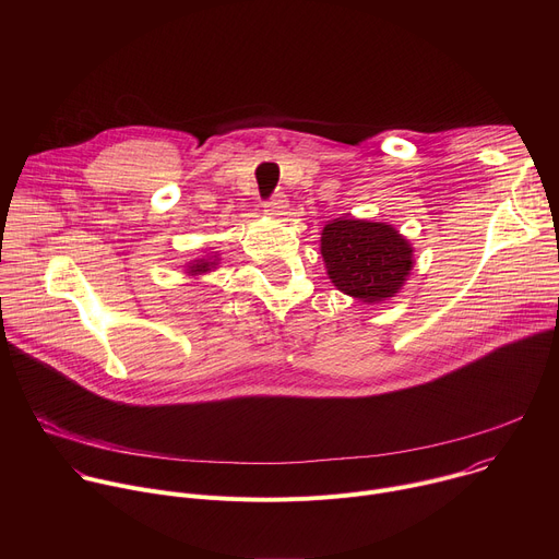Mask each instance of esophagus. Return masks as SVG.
Listing matches in <instances>:
<instances>
[{"instance_id": "obj_1", "label": "esophagus", "mask_w": 559, "mask_h": 559, "mask_svg": "<svg viewBox=\"0 0 559 559\" xmlns=\"http://www.w3.org/2000/svg\"><path fill=\"white\" fill-rule=\"evenodd\" d=\"M287 197L283 194V192H278V194H272L263 205H265V212L267 214H272V216H281V214H285V207H287Z\"/></svg>"}]
</instances>
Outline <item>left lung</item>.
<instances>
[{"instance_id":"obj_1","label":"left lung","mask_w":559,"mask_h":559,"mask_svg":"<svg viewBox=\"0 0 559 559\" xmlns=\"http://www.w3.org/2000/svg\"><path fill=\"white\" fill-rule=\"evenodd\" d=\"M321 254L332 283L365 302L393 296L414 265L407 238L391 225L356 218L325 225Z\"/></svg>"}]
</instances>
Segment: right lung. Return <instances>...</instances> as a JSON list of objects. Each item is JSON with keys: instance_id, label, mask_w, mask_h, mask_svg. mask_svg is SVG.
<instances>
[{"instance_id": "add662e5", "label": "right lung", "mask_w": 559, "mask_h": 559, "mask_svg": "<svg viewBox=\"0 0 559 559\" xmlns=\"http://www.w3.org/2000/svg\"><path fill=\"white\" fill-rule=\"evenodd\" d=\"M214 263H207V261H199L197 265H192V272H207Z\"/></svg>"}]
</instances>
